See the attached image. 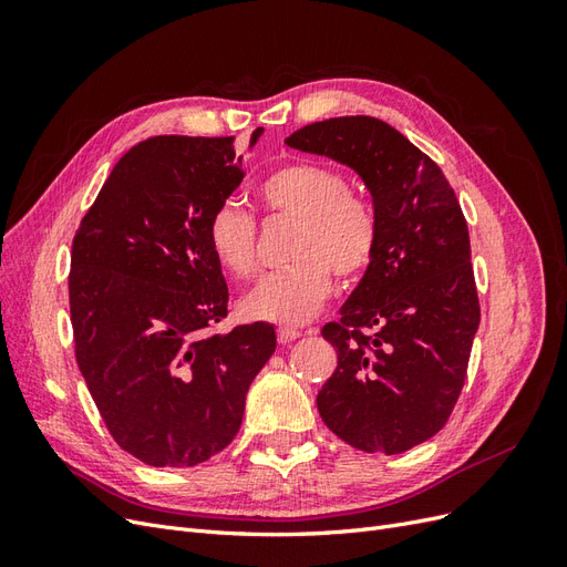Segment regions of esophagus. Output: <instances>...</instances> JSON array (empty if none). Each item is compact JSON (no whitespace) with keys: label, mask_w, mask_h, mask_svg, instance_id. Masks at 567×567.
I'll return each mask as SVG.
<instances>
[{"label":"esophagus","mask_w":567,"mask_h":567,"mask_svg":"<svg viewBox=\"0 0 567 567\" xmlns=\"http://www.w3.org/2000/svg\"><path fill=\"white\" fill-rule=\"evenodd\" d=\"M277 336H279V342H281V346H288V342L298 340L302 333H300L298 329H284V326H281V329L277 331Z\"/></svg>","instance_id":"esophagus-1"}]
</instances>
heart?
<instances>
[{
	"label": "heart",
	"instance_id": "heart-1",
	"mask_svg": "<svg viewBox=\"0 0 567 567\" xmlns=\"http://www.w3.org/2000/svg\"><path fill=\"white\" fill-rule=\"evenodd\" d=\"M257 198L271 215L296 221L288 260L257 284L238 305L252 321H310L333 288L334 269L342 279L362 274L379 246V217L371 203L348 192V179L321 163H288L269 173ZM208 246L217 265L234 279L257 269L255 221L234 203H225L208 219Z\"/></svg>",
	"mask_w": 567,
	"mask_h": 567
}]
</instances>
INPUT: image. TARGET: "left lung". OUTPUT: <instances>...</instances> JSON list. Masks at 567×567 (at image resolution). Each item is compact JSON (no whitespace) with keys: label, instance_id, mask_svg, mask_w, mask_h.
<instances>
[{"label":"left lung","instance_id":"obj_1","mask_svg":"<svg viewBox=\"0 0 567 567\" xmlns=\"http://www.w3.org/2000/svg\"><path fill=\"white\" fill-rule=\"evenodd\" d=\"M286 144L354 169L379 217L371 265L321 331L338 367L319 414L354 450L402 454L447 423L466 381L480 326L466 219L442 169L379 117L321 120Z\"/></svg>","mask_w":567,"mask_h":567}]
</instances>
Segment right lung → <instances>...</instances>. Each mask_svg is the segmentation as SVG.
Instances as JSON below:
<instances>
[{
	"label": "right lung",
	"instance_id": "add662e5",
	"mask_svg": "<svg viewBox=\"0 0 567 567\" xmlns=\"http://www.w3.org/2000/svg\"><path fill=\"white\" fill-rule=\"evenodd\" d=\"M241 179L231 136H153L117 161L75 234L78 367L113 440L148 466L188 468L225 450L277 350L265 321L208 333L229 300L208 219Z\"/></svg>",
	"mask_w": 567,
	"mask_h": 567
}]
</instances>
